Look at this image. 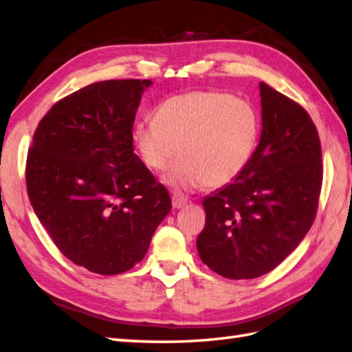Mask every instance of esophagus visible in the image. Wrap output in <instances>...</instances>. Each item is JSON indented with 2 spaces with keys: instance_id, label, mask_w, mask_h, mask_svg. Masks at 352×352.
Returning a JSON list of instances; mask_svg holds the SVG:
<instances>
[{
  "instance_id": "obj_1",
  "label": "esophagus",
  "mask_w": 352,
  "mask_h": 352,
  "mask_svg": "<svg viewBox=\"0 0 352 352\" xmlns=\"http://www.w3.org/2000/svg\"><path fill=\"white\" fill-rule=\"evenodd\" d=\"M171 203H173V208L175 209H181V208H184L186 205V203H188V199L184 197L182 194L175 192L173 197H171Z\"/></svg>"
}]
</instances>
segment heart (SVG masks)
<instances>
[{"label":"heart","instance_id":"heart-1","mask_svg":"<svg viewBox=\"0 0 352 352\" xmlns=\"http://www.w3.org/2000/svg\"><path fill=\"white\" fill-rule=\"evenodd\" d=\"M261 134L256 107L224 91H191L158 107L155 120L137 124L134 142L144 164L166 170L164 182L179 191L224 186L245 170Z\"/></svg>","mask_w":352,"mask_h":352}]
</instances>
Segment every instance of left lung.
I'll use <instances>...</instances> for the list:
<instances>
[{
  "label": "left lung",
  "instance_id": "8db88e82",
  "mask_svg": "<svg viewBox=\"0 0 352 352\" xmlns=\"http://www.w3.org/2000/svg\"><path fill=\"white\" fill-rule=\"evenodd\" d=\"M262 134L245 170L203 200V263L223 277L256 278L291 254L315 221L322 151L309 113L261 82Z\"/></svg>",
  "mask_w": 352,
  "mask_h": 352
}]
</instances>
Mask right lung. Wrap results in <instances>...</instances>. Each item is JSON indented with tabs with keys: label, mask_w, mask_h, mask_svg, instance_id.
<instances>
[{
	"label": "right lung",
	"mask_w": 352,
	"mask_h": 352,
	"mask_svg": "<svg viewBox=\"0 0 352 352\" xmlns=\"http://www.w3.org/2000/svg\"><path fill=\"white\" fill-rule=\"evenodd\" d=\"M151 80L76 90L38 122L28 149L30 203L69 261L104 276L143 259L171 209L170 194L134 153L132 124Z\"/></svg>",
	"instance_id": "1"
}]
</instances>
